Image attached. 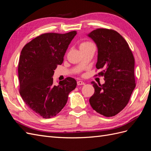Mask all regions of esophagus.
Returning a JSON list of instances; mask_svg holds the SVG:
<instances>
[{"mask_svg":"<svg viewBox=\"0 0 151 151\" xmlns=\"http://www.w3.org/2000/svg\"><path fill=\"white\" fill-rule=\"evenodd\" d=\"M77 84L78 86H81V85H84L85 84V83L83 81H78L77 82Z\"/></svg>","mask_w":151,"mask_h":151,"instance_id":"obj_1","label":"esophagus"}]
</instances>
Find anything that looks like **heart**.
<instances>
[{
  "label": "heart",
  "instance_id": "obj_1",
  "mask_svg": "<svg viewBox=\"0 0 151 151\" xmlns=\"http://www.w3.org/2000/svg\"><path fill=\"white\" fill-rule=\"evenodd\" d=\"M92 45V43H90V42H84L83 43H81L80 45V48L81 47H87V46H89V45Z\"/></svg>",
  "mask_w": 151,
  "mask_h": 151
}]
</instances>
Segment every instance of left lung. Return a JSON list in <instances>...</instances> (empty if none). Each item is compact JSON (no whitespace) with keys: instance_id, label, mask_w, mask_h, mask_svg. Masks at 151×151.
Listing matches in <instances>:
<instances>
[{"instance_id":"8db88e82","label":"left lung","mask_w":151,"mask_h":151,"mask_svg":"<svg viewBox=\"0 0 151 151\" xmlns=\"http://www.w3.org/2000/svg\"><path fill=\"white\" fill-rule=\"evenodd\" d=\"M98 48L96 67L103 70V84L91 82L94 93L89 99L94 110L110 117L116 115L129 101L135 87V60L129 45L122 36L112 29L100 28L88 34Z\"/></svg>"}]
</instances>
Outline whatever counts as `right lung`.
<instances>
[{"instance_id":"obj_1","label":"right lung","mask_w":151,"mask_h":151,"mask_svg":"<svg viewBox=\"0 0 151 151\" xmlns=\"http://www.w3.org/2000/svg\"><path fill=\"white\" fill-rule=\"evenodd\" d=\"M76 34V31L42 34L21 50L18 65L19 93L31 110L44 118L56 116L66 104L68 94L76 88L74 78L67 77L55 85L52 77Z\"/></svg>"}]
</instances>
